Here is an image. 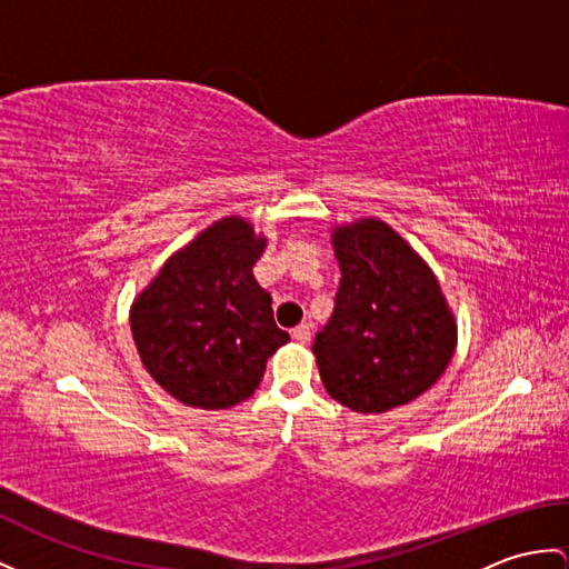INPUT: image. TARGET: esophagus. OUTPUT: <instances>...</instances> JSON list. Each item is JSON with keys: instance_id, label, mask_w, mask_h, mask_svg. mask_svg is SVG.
Instances as JSON below:
<instances>
[{"instance_id": "esophagus-1", "label": "esophagus", "mask_w": 569, "mask_h": 569, "mask_svg": "<svg viewBox=\"0 0 569 569\" xmlns=\"http://www.w3.org/2000/svg\"><path fill=\"white\" fill-rule=\"evenodd\" d=\"M292 338L299 342V345H307L311 342V326L309 323H301L292 330Z\"/></svg>"}]
</instances>
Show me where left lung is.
Returning a JSON list of instances; mask_svg holds the SVG:
<instances>
[{
	"mask_svg": "<svg viewBox=\"0 0 569 569\" xmlns=\"http://www.w3.org/2000/svg\"><path fill=\"white\" fill-rule=\"evenodd\" d=\"M340 289L313 340L326 391L355 412H386L432 389L449 367L456 323L437 277L379 219L332 231Z\"/></svg>",
	"mask_w": 569,
	"mask_h": 569,
	"instance_id": "1",
	"label": "left lung"
}]
</instances>
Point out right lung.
Returning <instances> with one entry per match:
<instances>
[{
  "label": "right lung",
  "instance_id": "right-lung-1",
  "mask_svg": "<svg viewBox=\"0 0 569 569\" xmlns=\"http://www.w3.org/2000/svg\"><path fill=\"white\" fill-rule=\"evenodd\" d=\"M266 239L246 219L214 221L134 299L132 338L142 365L180 403L224 410L251 396L268 357L289 340L253 266Z\"/></svg>",
  "mask_w": 569,
  "mask_h": 569
}]
</instances>
